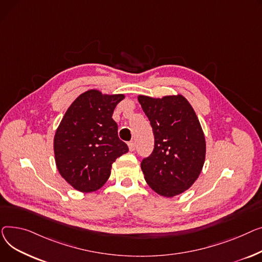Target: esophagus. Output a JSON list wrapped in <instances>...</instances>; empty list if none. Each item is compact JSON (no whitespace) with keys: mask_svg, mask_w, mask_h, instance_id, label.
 I'll list each match as a JSON object with an SVG mask.
<instances>
[{"mask_svg":"<svg viewBox=\"0 0 262 262\" xmlns=\"http://www.w3.org/2000/svg\"><path fill=\"white\" fill-rule=\"evenodd\" d=\"M128 147H129V150H130V151H134V149H135V143H134V142H129V143H128Z\"/></svg>","mask_w":262,"mask_h":262,"instance_id":"1","label":"esophagus"}]
</instances>
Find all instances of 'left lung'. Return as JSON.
<instances>
[{"label":"left lung","instance_id":"8db88e82","mask_svg":"<svg viewBox=\"0 0 262 262\" xmlns=\"http://www.w3.org/2000/svg\"><path fill=\"white\" fill-rule=\"evenodd\" d=\"M155 135V149L141 163L152 190L171 198L187 190L202 171L205 136L194 110L182 95L137 97Z\"/></svg>","mask_w":262,"mask_h":262}]
</instances>
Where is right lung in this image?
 I'll list each match as a JSON object with an SVG mask.
<instances>
[{"mask_svg": "<svg viewBox=\"0 0 262 262\" xmlns=\"http://www.w3.org/2000/svg\"><path fill=\"white\" fill-rule=\"evenodd\" d=\"M125 95L89 90L70 105L55 133L54 152L58 171L81 192L96 191L109 179L112 164L129 151L119 140L112 118Z\"/></svg>", "mask_w": 262, "mask_h": 262, "instance_id": "right-lung-1", "label": "right lung"}]
</instances>
